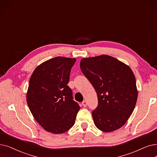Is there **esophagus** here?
<instances>
[{"mask_svg": "<svg viewBox=\"0 0 157 157\" xmlns=\"http://www.w3.org/2000/svg\"><path fill=\"white\" fill-rule=\"evenodd\" d=\"M82 106H83V107L87 106V102H86V101H84L82 102Z\"/></svg>", "mask_w": 157, "mask_h": 157, "instance_id": "34e87169", "label": "esophagus"}]
</instances>
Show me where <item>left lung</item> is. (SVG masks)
Segmentation results:
<instances>
[{
  "instance_id": "left-lung-1",
  "label": "left lung",
  "mask_w": 157,
  "mask_h": 157,
  "mask_svg": "<svg viewBox=\"0 0 157 157\" xmlns=\"http://www.w3.org/2000/svg\"><path fill=\"white\" fill-rule=\"evenodd\" d=\"M81 70L96 91L98 106L92 112L94 124L104 132L123 126L138 97L135 75L126 64L103 55L81 59Z\"/></svg>"
}]
</instances>
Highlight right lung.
Masks as SVG:
<instances>
[{
  "label": "right lung",
  "mask_w": 157,
  "mask_h": 157,
  "mask_svg": "<svg viewBox=\"0 0 157 157\" xmlns=\"http://www.w3.org/2000/svg\"><path fill=\"white\" fill-rule=\"evenodd\" d=\"M76 60L54 58L39 65L31 75L27 103L34 118L48 132L63 133L75 123L80 106L67 84Z\"/></svg>",
  "instance_id": "add662e5"
}]
</instances>
